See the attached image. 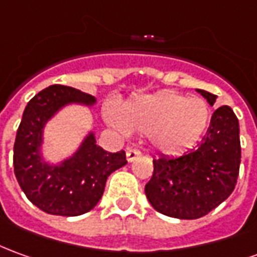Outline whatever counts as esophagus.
Wrapping results in <instances>:
<instances>
[{
	"instance_id": "1",
	"label": "esophagus",
	"mask_w": 257,
	"mask_h": 257,
	"mask_svg": "<svg viewBox=\"0 0 257 257\" xmlns=\"http://www.w3.org/2000/svg\"><path fill=\"white\" fill-rule=\"evenodd\" d=\"M141 156V152L139 150H136V149H132V147H128L126 149V160H128L129 163H132L136 157H139Z\"/></svg>"
}]
</instances>
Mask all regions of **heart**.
Listing matches in <instances>:
<instances>
[{
    "mask_svg": "<svg viewBox=\"0 0 257 257\" xmlns=\"http://www.w3.org/2000/svg\"><path fill=\"white\" fill-rule=\"evenodd\" d=\"M104 116L118 132L147 135L160 153L178 154L191 149L203 135L209 107L200 97L161 91L132 98L121 111L114 104H107Z\"/></svg>",
    "mask_w": 257,
    "mask_h": 257,
    "instance_id": "1",
    "label": "heart"
}]
</instances>
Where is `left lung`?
Wrapping results in <instances>:
<instances>
[{"label":"left lung","instance_id":"left-lung-1","mask_svg":"<svg viewBox=\"0 0 257 257\" xmlns=\"http://www.w3.org/2000/svg\"><path fill=\"white\" fill-rule=\"evenodd\" d=\"M210 105L217 96L196 89ZM241 164L239 122L228 105L218 107L200 145L177 157L153 160L145 186L147 200L164 216L195 220L206 216L232 193Z\"/></svg>","mask_w":257,"mask_h":257}]
</instances>
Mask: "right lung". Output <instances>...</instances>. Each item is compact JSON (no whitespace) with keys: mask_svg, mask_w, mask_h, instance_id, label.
<instances>
[{"mask_svg":"<svg viewBox=\"0 0 257 257\" xmlns=\"http://www.w3.org/2000/svg\"><path fill=\"white\" fill-rule=\"evenodd\" d=\"M93 105V96L69 86L53 85L37 93L23 111L14 145V170L32 203L48 214L73 217L90 211L103 196L111 172L123 167L125 152L110 153L97 146L90 132L78 150L60 164L41 156L43 131L48 119L68 104Z\"/></svg>","mask_w":257,"mask_h":257,"instance_id":"obj_1","label":"right lung"}]
</instances>
